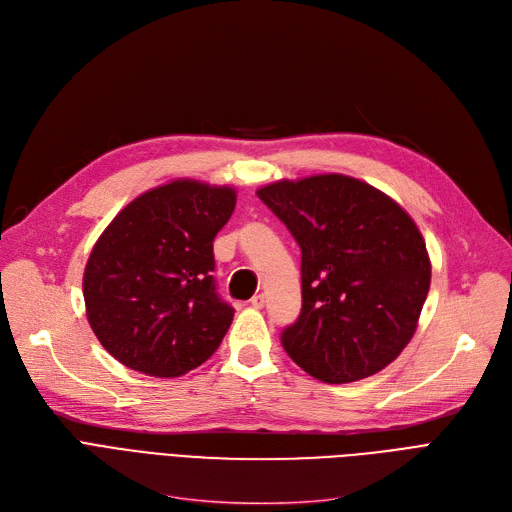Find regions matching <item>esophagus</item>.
Masks as SVG:
<instances>
[{"mask_svg":"<svg viewBox=\"0 0 512 512\" xmlns=\"http://www.w3.org/2000/svg\"><path fill=\"white\" fill-rule=\"evenodd\" d=\"M251 305H253L255 309H263V305H265V297H263V294H255V297L251 299Z\"/></svg>","mask_w":512,"mask_h":512,"instance_id":"obj_1","label":"esophagus"}]
</instances>
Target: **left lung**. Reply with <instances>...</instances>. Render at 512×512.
Returning <instances> with one entry per match:
<instances>
[{"instance_id": "left-lung-1", "label": "left lung", "mask_w": 512, "mask_h": 512, "mask_svg": "<svg viewBox=\"0 0 512 512\" xmlns=\"http://www.w3.org/2000/svg\"><path fill=\"white\" fill-rule=\"evenodd\" d=\"M257 197L301 247L303 307L280 336L288 357L326 384L390 365L415 334L432 280L411 215L342 174L280 180Z\"/></svg>"}]
</instances>
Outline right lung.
<instances>
[{"mask_svg":"<svg viewBox=\"0 0 512 512\" xmlns=\"http://www.w3.org/2000/svg\"><path fill=\"white\" fill-rule=\"evenodd\" d=\"M236 205L230 186L174 180L128 203L85 267L89 324L122 365L178 378L205 363L234 309L215 290L213 238Z\"/></svg>","mask_w":512,"mask_h":512,"instance_id":"1","label":"right lung"}]
</instances>
